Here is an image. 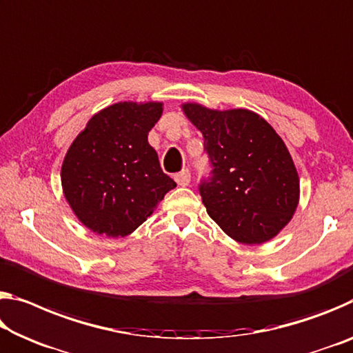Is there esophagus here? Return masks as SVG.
I'll return each mask as SVG.
<instances>
[{
    "label": "esophagus",
    "instance_id": "34e87169",
    "mask_svg": "<svg viewBox=\"0 0 353 353\" xmlns=\"http://www.w3.org/2000/svg\"><path fill=\"white\" fill-rule=\"evenodd\" d=\"M174 181L177 182V185L181 187H187L190 181H192V176H190V171L188 170H183L179 172V174L174 176Z\"/></svg>",
    "mask_w": 353,
    "mask_h": 353
}]
</instances>
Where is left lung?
Instances as JSON below:
<instances>
[{"label": "left lung", "instance_id": "left-lung-1", "mask_svg": "<svg viewBox=\"0 0 353 353\" xmlns=\"http://www.w3.org/2000/svg\"><path fill=\"white\" fill-rule=\"evenodd\" d=\"M203 133L212 163L199 183L207 214L240 243H264L288 225L299 205L300 179L286 144L250 110H210L183 103Z\"/></svg>", "mask_w": 353, "mask_h": 353}]
</instances>
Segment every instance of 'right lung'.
Returning <instances> with one entry per match:
<instances>
[{"label":"right lung","instance_id":"add662e5","mask_svg":"<svg viewBox=\"0 0 353 353\" xmlns=\"http://www.w3.org/2000/svg\"><path fill=\"white\" fill-rule=\"evenodd\" d=\"M161 102H119L94 114L61 168L64 196L92 232L125 237L154 214L176 182L160 168L148 135Z\"/></svg>","mask_w":353,"mask_h":353}]
</instances>
